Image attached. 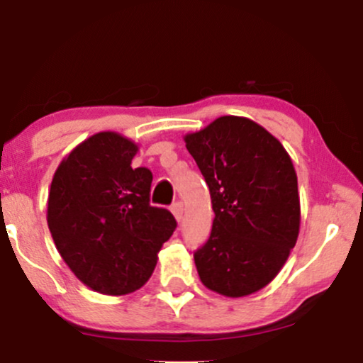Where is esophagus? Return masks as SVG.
<instances>
[{
	"label": "esophagus",
	"instance_id": "esophagus-1",
	"mask_svg": "<svg viewBox=\"0 0 363 363\" xmlns=\"http://www.w3.org/2000/svg\"><path fill=\"white\" fill-rule=\"evenodd\" d=\"M172 213H174V216H176L177 222H181V220H182V215H184V206H182V203H181V201L174 203V206H172Z\"/></svg>",
	"mask_w": 363,
	"mask_h": 363
}]
</instances>
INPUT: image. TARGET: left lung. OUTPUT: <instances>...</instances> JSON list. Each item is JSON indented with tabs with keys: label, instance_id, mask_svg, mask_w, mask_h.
Returning a JSON list of instances; mask_svg holds the SVG:
<instances>
[{
	"label": "left lung",
	"instance_id": "obj_1",
	"mask_svg": "<svg viewBox=\"0 0 363 363\" xmlns=\"http://www.w3.org/2000/svg\"><path fill=\"white\" fill-rule=\"evenodd\" d=\"M210 187L215 218L194 252L199 280L225 297H245L280 273L301 230L297 174L283 145L240 116H222L184 136Z\"/></svg>",
	"mask_w": 363,
	"mask_h": 363
}]
</instances>
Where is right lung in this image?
<instances>
[{
	"instance_id": "right-lung-1",
	"label": "right lung",
	"mask_w": 363,
	"mask_h": 363,
	"mask_svg": "<svg viewBox=\"0 0 363 363\" xmlns=\"http://www.w3.org/2000/svg\"><path fill=\"white\" fill-rule=\"evenodd\" d=\"M136 153L126 136L95 133L62 158L48 198L62 261L83 285L114 297L148 281L177 225L169 210L150 206L153 176L131 167Z\"/></svg>"
}]
</instances>
